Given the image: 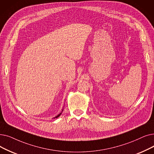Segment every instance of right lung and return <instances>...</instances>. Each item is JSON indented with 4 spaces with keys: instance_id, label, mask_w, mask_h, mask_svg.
<instances>
[{
    "instance_id": "obj_1",
    "label": "right lung",
    "mask_w": 154,
    "mask_h": 154,
    "mask_svg": "<svg viewBox=\"0 0 154 154\" xmlns=\"http://www.w3.org/2000/svg\"><path fill=\"white\" fill-rule=\"evenodd\" d=\"M63 109H62V112H60V114H58V115H57V116H55V117H54V118H54V119H55V118H58V117H59V116H60V115H61V114H62V112H63Z\"/></svg>"
}]
</instances>
